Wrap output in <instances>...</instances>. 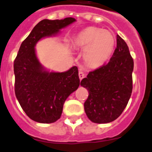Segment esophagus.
Segmentation results:
<instances>
[{
    "instance_id": "esophagus-1",
    "label": "esophagus",
    "mask_w": 152,
    "mask_h": 152,
    "mask_svg": "<svg viewBox=\"0 0 152 152\" xmlns=\"http://www.w3.org/2000/svg\"><path fill=\"white\" fill-rule=\"evenodd\" d=\"M78 76H79V78H80V80H82L83 78L84 77H85V74H84L83 72H81V71H80L79 72V73H78Z\"/></svg>"
}]
</instances>
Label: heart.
<instances>
[{
    "label": "heart",
    "mask_w": 152,
    "mask_h": 152,
    "mask_svg": "<svg viewBox=\"0 0 152 152\" xmlns=\"http://www.w3.org/2000/svg\"><path fill=\"white\" fill-rule=\"evenodd\" d=\"M115 36L111 31L97 27H87L75 36L74 46L83 50V59L91 67L104 64L113 53Z\"/></svg>",
    "instance_id": "b5f03b06"
}]
</instances>
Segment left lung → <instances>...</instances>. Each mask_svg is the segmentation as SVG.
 I'll list each match as a JSON object with an SVG mask.
<instances>
[{
  "label": "left lung",
  "instance_id": "left-lung-1",
  "mask_svg": "<svg viewBox=\"0 0 152 152\" xmlns=\"http://www.w3.org/2000/svg\"><path fill=\"white\" fill-rule=\"evenodd\" d=\"M133 69L129 47L118 34L117 48L110 61L90 72L80 82L88 91L84 109L91 122L107 124L122 114L132 94Z\"/></svg>",
  "mask_w": 152,
  "mask_h": 152
}]
</instances>
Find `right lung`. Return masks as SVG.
Instances as JSON below:
<instances>
[{
  "label": "right lung",
  "mask_w": 152,
  "mask_h": 152,
  "mask_svg": "<svg viewBox=\"0 0 152 152\" xmlns=\"http://www.w3.org/2000/svg\"><path fill=\"white\" fill-rule=\"evenodd\" d=\"M75 21L73 18L42 20L22 42L15 60L16 97L27 116L37 123L52 124L61 118L64 103L77 89L80 79L77 66L64 72L46 70L39 61L34 47L42 38L56 35Z\"/></svg>",
  "instance_id": "1"
}]
</instances>
